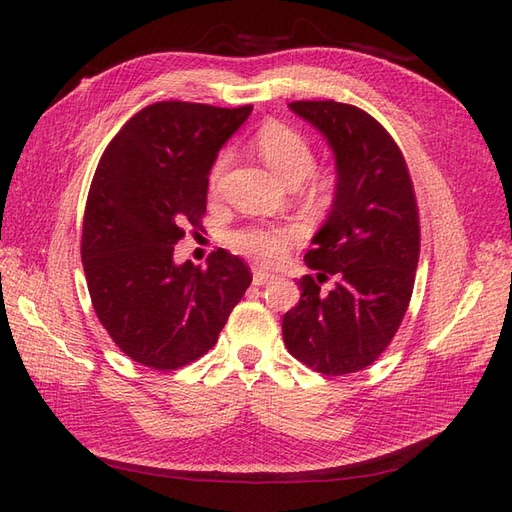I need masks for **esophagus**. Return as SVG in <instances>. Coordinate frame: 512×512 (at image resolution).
<instances>
[{
  "label": "esophagus",
  "instance_id": "esophagus-1",
  "mask_svg": "<svg viewBox=\"0 0 512 512\" xmlns=\"http://www.w3.org/2000/svg\"><path fill=\"white\" fill-rule=\"evenodd\" d=\"M254 284L256 286H265L269 284L271 280H275V273L273 271H267V269H260V267H254Z\"/></svg>",
  "mask_w": 512,
  "mask_h": 512
}]
</instances>
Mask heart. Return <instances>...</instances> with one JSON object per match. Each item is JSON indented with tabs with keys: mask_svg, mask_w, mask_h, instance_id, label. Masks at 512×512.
<instances>
[{
	"mask_svg": "<svg viewBox=\"0 0 512 512\" xmlns=\"http://www.w3.org/2000/svg\"><path fill=\"white\" fill-rule=\"evenodd\" d=\"M256 149L260 158L273 170V173L288 185L301 183L314 168V149L307 138L284 123H267L256 134ZM230 164V153H220L213 162L209 173V188L218 190ZM335 190V175L329 170L312 175L309 179V196L314 200H327ZM299 230L294 226H250L237 230L230 237V243L241 254L256 260H277L288 250L292 239H297Z\"/></svg>",
	"mask_w": 512,
	"mask_h": 512,
	"instance_id": "heart-1",
	"label": "heart"
}]
</instances>
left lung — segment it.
I'll use <instances>...</instances> for the list:
<instances>
[{
	"label": "left lung",
	"instance_id": "1",
	"mask_svg": "<svg viewBox=\"0 0 512 512\" xmlns=\"http://www.w3.org/2000/svg\"><path fill=\"white\" fill-rule=\"evenodd\" d=\"M322 134L335 158V194L312 239L301 299L282 322L288 352L320 374L374 363L391 344L414 288L418 211L408 166L380 123L352 104H288ZM331 276L329 293L319 284Z\"/></svg>",
	"mask_w": 512,
	"mask_h": 512
}]
</instances>
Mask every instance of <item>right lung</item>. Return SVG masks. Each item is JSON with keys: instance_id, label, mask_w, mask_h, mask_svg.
Returning a JSON list of instances; mask_svg holds the SVG:
<instances>
[{"instance_id": "add662e5", "label": "right lung", "mask_w": 512, "mask_h": 512, "mask_svg": "<svg viewBox=\"0 0 512 512\" xmlns=\"http://www.w3.org/2000/svg\"><path fill=\"white\" fill-rule=\"evenodd\" d=\"M252 106L158 102L108 143L91 181L81 258L96 314L121 352L153 369H179L218 342L247 286L226 250L177 265L175 243L200 228L211 166Z\"/></svg>"}]
</instances>
